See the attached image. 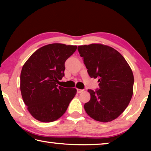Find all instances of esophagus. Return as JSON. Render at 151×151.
<instances>
[{"label":"esophagus","mask_w":151,"mask_h":151,"mask_svg":"<svg viewBox=\"0 0 151 151\" xmlns=\"http://www.w3.org/2000/svg\"><path fill=\"white\" fill-rule=\"evenodd\" d=\"M84 90H83V89H77V93H82V92H83Z\"/></svg>","instance_id":"34e87169"}]
</instances>
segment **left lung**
Wrapping results in <instances>:
<instances>
[{
  "label": "left lung",
  "mask_w": 151,
  "mask_h": 151,
  "mask_svg": "<svg viewBox=\"0 0 151 151\" xmlns=\"http://www.w3.org/2000/svg\"><path fill=\"white\" fill-rule=\"evenodd\" d=\"M78 50L91 78H98L99 88L88 89L91 99L85 104L88 116L110 122L122 113L131 100L134 76L121 53L101 44L78 46Z\"/></svg>",
  "instance_id": "obj_1"
}]
</instances>
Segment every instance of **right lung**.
Returning a JSON list of instances; mask_svg holds the SVG:
<instances>
[{
    "instance_id": "add662e5",
    "label": "right lung",
    "mask_w": 151,
    "mask_h": 151,
    "mask_svg": "<svg viewBox=\"0 0 151 151\" xmlns=\"http://www.w3.org/2000/svg\"><path fill=\"white\" fill-rule=\"evenodd\" d=\"M77 47L54 43L36 50L22 66L20 91L30 114L50 122L63 115L76 93V88L58 86L65 76V61Z\"/></svg>"
}]
</instances>
